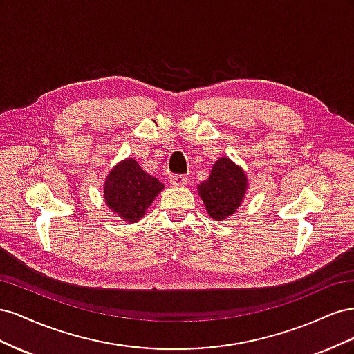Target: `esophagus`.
I'll use <instances>...</instances> for the list:
<instances>
[{
    "label": "esophagus",
    "mask_w": 354,
    "mask_h": 354,
    "mask_svg": "<svg viewBox=\"0 0 354 354\" xmlns=\"http://www.w3.org/2000/svg\"><path fill=\"white\" fill-rule=\"evenodd\" d=\"M169 183L176 186V187H181V186H186L187 185V177L183 174H174L169 177Z\"/></svg>",
    "instance_id": "34e87169"
}]
</instances>
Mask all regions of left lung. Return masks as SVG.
<instances>
[{
  "label": "left lung",
  "mask_w": 354,
  "mask_h": 354,
  "mask_svg": "<svg viewBox=\"0 0 354 354\" xmlns=\"http://www.w3.org/2000/svg\"><path fill=\"white\" fill-rule=\"evenodd\" d=\"M248 178L243 169L229 158H220L212 165L208 180L198 186L207 212L216 221L233 216L243 202Z\"/></svg>",
  "instance_id": "obj_1"
}]
</instances>
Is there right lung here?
<instances>
[{"label":"right lung","mask_w":354,"mask_h":354,"mask_svg":"<svg viewBox=\"0 0 354 354\" xmlns=\"http://www.w3.org/2000/svg\"><path fill=\"white\" fill-rule=\"evenodd\" d=\"M164 185L145 173L133 158L115 165L104 180L103 195L109 209L124 221L137 223L151 207Z\"/></svg>","instance_id":"1"}]
</instances>
